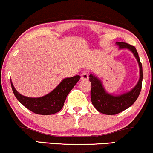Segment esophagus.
Masks as SVG:
<instances>
[{
  "label": "esophagus",
  "instance_id": "1",
  "mask_svg": "<svg viewBox=\"0 0 153 153\" xmlns=\"http://www.w3.org/2000/svg\"><path fill=\"white\" fill-rule=\"evenodd\" d=\"M89 79L88 74H87V71H84L83 73L81 74V79L85 81V80H87Z\"/></svg>",
  "mask_w": 153,
  "mask_h": 153
}]
</instances>
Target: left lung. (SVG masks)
I'll use <instances>...</instances> for the list:
<instances>
[{
	"label": "left lung",
	"mask_w": 153,
	"mask_h": 153,
	"mask_svg": "<svg viewBox=\"0 0 153 153\" xmlns=\"http://www.w3.org/2000/svg\"><path fill=\"white\" fill-rule=\"evenodd\" d=\"M116 45L120 49H128L134 54L140 66V79L137 85L129 92L120 95H113L106 92L102 82L97 76L93 74L90 75L89 79L92 85L90 92L92 103L99 112L106 115L118 114L131 106L138 98L142 89V66L136 48L126 42H116Z\"/></svg>",
	"instance_id": "left-lung-1"
}]
</instances>
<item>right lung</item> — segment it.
I'll use <instances>...</instances> for the list:
<instances>
[{
	"mask_svg": "<svg viewBox=\"0 0 153 153\" xmlns=\"http://www.w3.org/2000/svg\"><path fill=\"white\" fill-rule=\"evenodd\" d=\"M80 77L76 75L64 79L52 92L40 97L22 95L16 90L11 82V85L15 97L27 109L37 114L51 115L61 111L68 94L80 79Z\"/></svg>",
	"mask_w": 153,
	"mask_h": 153,
	"instance_id": "right-lung-1",
	"label": "right lung"
}]
</instances>
